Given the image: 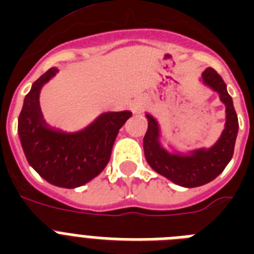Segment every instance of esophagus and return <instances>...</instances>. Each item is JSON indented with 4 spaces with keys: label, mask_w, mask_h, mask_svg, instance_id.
Wrapping results in <instances>:
<instances>
[{
    "label": "esophagus",
    "mask_w": 254,
    "mask_h": 254,
    "mask_svg": "<svg viewBox=\"0 0 254 254\" xmlns=\"http://www.w3.org/2000/svg\"><path fill=\"white\" fill-rule=\"evenodd\" d=\"M139 109V107H135V111H138Z\"/></svg>",
    "instance_id": "obj_1"
}]
</instances>
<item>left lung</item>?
<instances>
[{"mask_svg":"<svg viewBox=\"0 0 254 254\" xmlns=\"http://www.w3.org/2000/svg\"><path fill=\"white\" fill-rule=\"evenodd\" d=\"M201 80L216 91L220 95L221 101L225 104V127L212 147L193 150L187 155L171 154L159 143L158 123L153 119V116L146 115L149 127L143 137V150L147 163L157 173L183 187H199L213 181L223 173L232 159L239 131V120L233 108L232 97L227 92V85L220 75L208 67L201 73Z\"/></svg>","mask_w":254,"mask_h":254,"instance_id":"left-lung-1","label":"left lung"}]
</instances>
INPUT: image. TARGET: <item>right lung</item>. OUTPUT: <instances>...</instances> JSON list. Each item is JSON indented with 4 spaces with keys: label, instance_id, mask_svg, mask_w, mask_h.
I'll list each match as a JSON object with an SVG mask.
<instances>
[{
    "label": "right lung",
    "instance_id": "obj_1",
    "mask_svg": "<svg viewBox=\"0 0 254 254\" xmlns=\"http://www.w3.org/2000/svg\"><path fill=\"white\" fill-rule=\"evenodd\" d=\"M57 72L53 67L34 81L18 117V134L27 162L43 179L58 187L75 189L105 169L116 137L131 112L103 113L75 133L51 127L43 120L39 93Z\"/></svg>",
    "mask_w": 254,
    "mask_h": 254
}]
</instances>
